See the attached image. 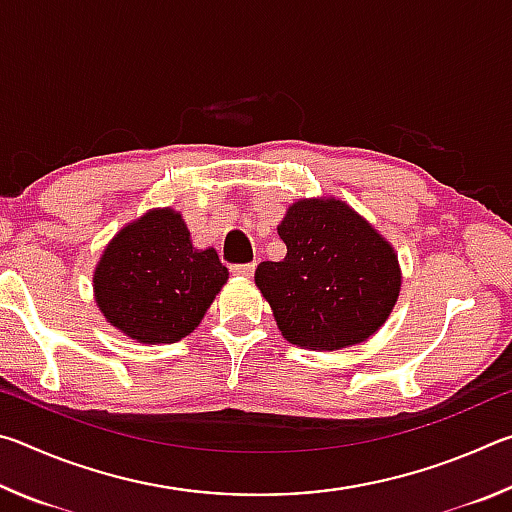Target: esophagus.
<instances>
[{
    "instance_id": "1",
    "label": "esophagus",
    "mask_w": 512,
    "mask_h": 512,
    "mask_svg": "<svg viewBox=\"0 0 512 512\" xmlns=\"http://www.w3.org/2000/svg\"><path fill=\"white\" fill-rule=\"evenodd\" d=\"M255 271V264H235L232 266V273L235 275H241V277H250Z\"/></svg>"
}]
</instances>
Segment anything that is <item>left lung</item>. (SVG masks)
<instances>
[{
    "label": "left lung",
    "instance_id": "1",
    "mask_svg": "<svg viewBox=\"0 0 512 512\" xmlns=\"http://www.w3.org/2000/svg\"><path fill=\"white\" fill-rule=\"evenodd\" d=\"M277 235L282 262H262L255 284L284 339L307 350H341L370 339L400 296L393 246L336 198L293 203Z\"/></svg>",
    "mask_w": 512,
    "mask_h": 512
}]
</instances>
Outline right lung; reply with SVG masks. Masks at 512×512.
I'll use <instances>...</instances> for the list:
<instances>
[{"instance_id": "obj_1", "label": "right lung", "mask_w": 512, "mask_h": 512, "mask_svg": "<svg viewBox=\"0 0 512 512\" xmlns=\"http://www.w3.org/2000/svg\"><path fill=\"white\" fill-rule=\"evenodd\" d=\"M94 298L112 327L149 345L176 343L201 323L228 268L214 248L196 250L171 207L121 228L94 271Z\"/></svg>"}]
</instances>
